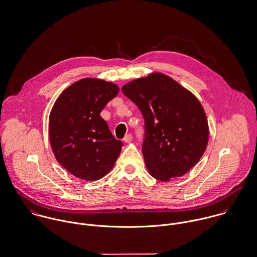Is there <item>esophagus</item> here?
Instances as JSON below:
<instances>
[{
	"mask_svg": "<svg viewBox=\"0 0 257 257\" xmlns=\"http://www.w3.org/2000/svg\"><path fill=\"white\" fill-rule=\"evenodd\" d=\"M132 135L131 134H127L125 137H124V142H126V143H130V142H132Z\"/></svg>",
	"mask_w": 257,
	"mask_h": 257,
	"instance_id": "34e87169",
	"label": "esophagus"
}]
</instances>
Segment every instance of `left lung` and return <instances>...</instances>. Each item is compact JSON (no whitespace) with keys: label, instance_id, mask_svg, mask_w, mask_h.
I'll return each instance as SVG.
<instances>
[{"label":"left lung","instance_id":"1","mask_svg":"<svg viewBox=\"0 0 257 257\" xmlns=\"http://www.w3.org/2000/svg\"><path fill=\"white\" fill-rule=\"evenodd\" d=\"M122 91L145 120L142 151L149 174L162 182L187 174L201 160L208 142V123L200 100L161 72L129 81Z\"/></svg>","mask_w":257,"mask_h":257}]
</instances>
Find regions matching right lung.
Segmentation results:
<instances>
[{"mask_svg": "<svg viewBox=\"0 0 257 257\" xmlns=\"http://www.w3.org/2000/svg\"><path fill=\"white\" fill-rule=\"evenodd\" d=\"M118 93L115 83L86 77L65 88L52 106L49 118L52 153L78 179H101L121 153L123 143L114 138L100 116L105 105Z\"/></svg>", "mask_w": 257, "mask_h": 257, "instance_id": "obj_1", "label": "right lung"}]
</instances>
